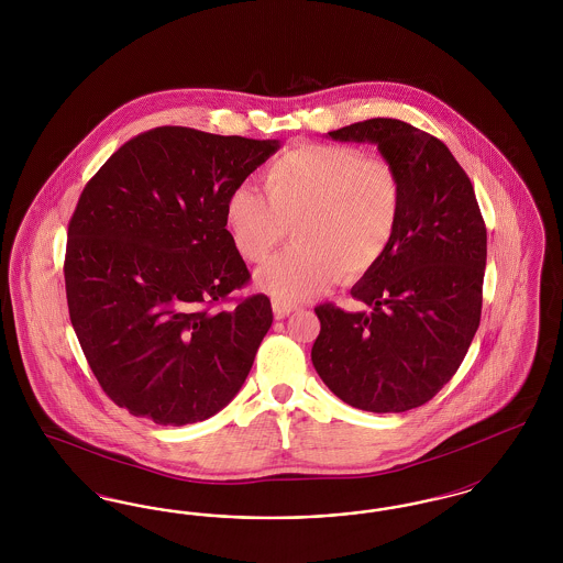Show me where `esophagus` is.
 <instances>
[{
  "mask_svg": "<svg viewBox=\"0 0 563 563\" xmlns=\"http://www.w3.org/2000/svg\"><path fill=\"white\" fill-rule=\"evenodd\" d=\"M272 310H274V317H276V319H285V317H289L291 312L297 310V303L287 301V299H280V297H274V299H272Z\"/></svg>",
  "mask_w": 563,
  "mask_h": 563,
  "instance_id": "obj_1",
  "label": "esophagus"
}]
</instances>
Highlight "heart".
Segmentation results:
<instances>
[{
	"label": "heart",
	"instance_id": "1",
	"mask_svg": "<svg viewBox=\"0 0 563 563\" xmlns=\"http://www.w3.org/2000/svg\"><path fill=\"white\" fill-rule=\"evenodd\" d=\"M266 196L232 189L225 225L246 262H262L287 236L295 244L257 269V285L283 299H306L356 280L384 260L401 213V181L382 158L344 145H299L269 164Z\"/></svg>",
	"mask_w": 563,
	"mask_h": 563
}]
</instances>
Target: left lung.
<instances>
[{
    "label": "left lung",
    "mask_w": 563,
    "mask_h": 563,
    "mask_svg": "<svg viewBox=\"0 0 563 563\" xmlns=\"http://www.w3.org/2000/svg\"><path fill=\"white\" fill-rule=\"evenodd\" d=\"M374 143L401 181V213L384 260L350 295L369 310L314 308L312 363L356 409L401 413L430 401L457 372L482 319L487 232L475 189L448 145L393 118L327 133Z\"/></svg>",
    "instance_id": "8db88e82"
}]
</instances>
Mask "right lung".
Returning a JSON list of instances; mask_svg holds the SVG:
<instances>
[{
	"label": "right lung",
	"mask_w": 563,
	"mask_h": 563,
	"mask_svg": "<svg viewBox=\"0 0 563 563\" xmlns=\"http://www.w3.org/2000/svg\"><path fill=\"white\" fill-rule=\"evenodd\" d=\"M280 143L162 126L124 143L69 221L74 331L109 399L162 427L232 401L272 324L266 295L214 310L251 278L225 228L232 189Z\"/></svg>",
	"instance_id": "1"
}]
</instances>
